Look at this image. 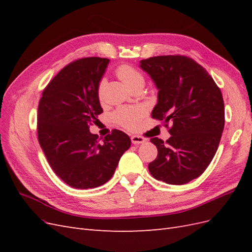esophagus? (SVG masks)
Wrapping results in <instances>:
<instances>
[{
  "label": "esophagus",
  "instance_id": "1",
  "mask_svg": "<svg viewBox=\"0 0 252 252\" xmlns=\"http://www.w3.org/2000/svg\"><path fill=\"white\" fill-rule=\"evenodd\" d=\"M145 141H146V139L143 138V136H141V135H132V136H131V142H132V144H134V145L142 144V143H144Z\"/></svg>",
  "mask_w": 252,
  "mask_h": 252
}]
</instances>
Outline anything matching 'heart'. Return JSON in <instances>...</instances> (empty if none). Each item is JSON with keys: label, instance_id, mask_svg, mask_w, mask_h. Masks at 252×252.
I'll return each mask as SVG.
<instances>
[{"label": "heart", "instance_id": "b5f03b06", "mask_svg": "<svg viewBox=\"0 0 252 252\" xmlns=\"http://www.w3.org/2000/svg\"><path fill=\"white\" fill-rule=\"evenodd\" d=\"M117 75L121 81H123L125 85L131 90L145 85V78L143 73L131 65H120L117 68ZM105 87V80H101L97 85V97L103 101ZM145 109L140 106H127L121 107L113 113V120L116 123L126 129H135L139 126L141 119L144 117Z\"/></svg>", "mask_w": 252, "mask_h": 252}]
</instances>
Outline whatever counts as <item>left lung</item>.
Here are the masks:
<instances>
[{
	"instance_id": "8db88e82",
	"label": "left lung",
	"mask_w": 252,
	"mask_h": 252,
	"mask_svg": "<svg viewBox=\"0 0 252 252\" xmlns=\"http://www.w3.org/2000/svg\"><path fill=\"white\" fill-rule=\"evenodd\" d=\"M141 68L158 89L151 118L162 121L170 138H151L158 157L149 163L152 177L183 185L206 170L218 150L225 125L220 88L194 60L186 56H158L141 61Z\"/></svg>"
}]
</instances>
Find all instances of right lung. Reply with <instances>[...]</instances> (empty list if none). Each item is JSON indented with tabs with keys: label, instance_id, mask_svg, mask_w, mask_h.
Here are the masks:
<instances>
[{
	"label": "right lung",
	"instance_id": "1",
	"mask_svg": "<svg viewBox=\"0 0 252 252\" xmlns=\"http://www.w3.org/2000/svg\"><path fill=\"white\" fill-rule=\"evenodd\" d=\"M109 60L83 58L66 65L45 87L37 107V139L58 177L73 188L108 182L130 138L113 129L104 139L89 131L103 112L97 85Z\"/></svg>",
	"mask_w": 252,
	"mask_h": 252
}]
</instances>
